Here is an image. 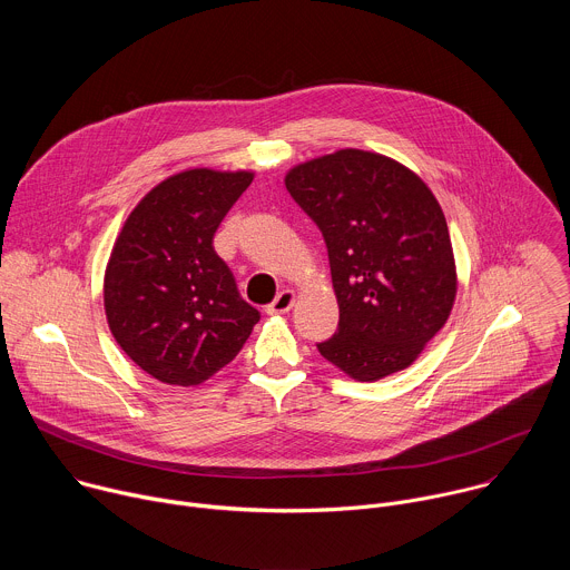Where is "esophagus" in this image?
<instances>
[{"mask_svg": "<svg viewBox=\"0 0 570 570\" xmlns=\"http://www.w3.org/2000/svg\"><path fill=\"white\" fill-rule=\"evenodd\" d=\"M293 302H295V293L293 291H282L268 306H266V313L268 315H279V313H286V311H291V306H293Z\"/></svg>", "mask_w": 570, "mask_h": 570, "instance_id": "obj_1", "label": "esophagus"}]
</instances>
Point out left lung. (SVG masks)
<instances>
[{
	"label": "left lung",
	"instance_id": "left-lung-1",
	"mask_svg": "<svg viewBox=\"0 0 570 570\" xmlns=\"http://www.w3.org/2000/svg\"><path fill=\"white\" fill-rule=\"evenodd\" d=\"M286 189L327 243L341 308L336 334L317 352L358 381L409 367L444 327L458 288L431 189L399 161L358 148L304 161Z\"/></svg>",
	"mask_w": 570,
	"mask_h": 570
}]
</instances>
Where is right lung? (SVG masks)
<instances>
[{
  "label": "right lung",
  "mask_w": 570,
  "mask_h": 570,
  "mask_svg": "<svg viewBox=\"0 0 570 570\" xmlns=\"http://www.w3.org/2000/svg\"><path fill=\"white\" fill-rule=\"evenodd\" d=\"M250 183V171H183L124 223L106 268V315L119 347L161 383H203L262 317L214 250L220 220Z\"/></svg>",
  "instance_id": "obj_1"
}]
</instances>
